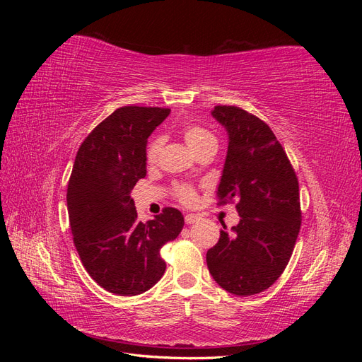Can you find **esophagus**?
I'll return each mask as SVG.
<instances>
[{"label": "esophagus", "mask_w": 362, "mask_h": 362, "mask_svg": "<svg viewBox=\"0 0 362 362\" xmlns=\"http://www.w3.org/2000/svg\"><path fill=\"white\" fill-rule=\"evenodd\" d=\"M199 218H201V217L196 216V214H185L184 221H185V223H187V225H192V223H194V222H198Z\"/></svg>", "instance_id": "1"}]
</instances>
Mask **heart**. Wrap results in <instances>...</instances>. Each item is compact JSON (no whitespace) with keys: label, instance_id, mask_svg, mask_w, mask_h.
Listing matches in <instances>:
<instances>
[{"label":"heart","instance_id":"heart-1","mask_svg":"<svg viewBox=\"0 0 362 362\" xmlns=\"http://www.w3.org/2000/svg\"><path fill=\"white\" fill-rule=\"evenodd\" d=\"M184 139L187 141V145L198 154V152L206 149V148H217V139L211 133L210 129H206L201 125H189L184 129ZM163 148V137H154L152 139L148 148H146V161L149 164L157 163L160 152ZM175 196H177L178 201L184 205H193L198 199V194L196 190L192 187L190 184H178L175 185Z\"/></svg>","mask_w":362,"mask_h":362}]
</instances>
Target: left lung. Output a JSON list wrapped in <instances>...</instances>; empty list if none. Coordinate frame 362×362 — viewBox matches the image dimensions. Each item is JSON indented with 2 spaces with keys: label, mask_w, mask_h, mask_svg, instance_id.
Instances as JSON below:
<instances>
[{
  "label": "left lung",
  "mask_w": 362,
  "mask_h": 362,
  "mask_svg": "<svg viewBox=\"0 0 362 362\" xmlns=\"http://www.w3.org/2000/svg\"><path fill=\"white\" fill-rule=\"evenodd\" d=\"M211 115L229 136L217 205L235 204L240 222L206 252V266L228 293L267 290L286 270L302 223L299 181L282 145L259 117L235 105Z\"/></svg>",
  "instance_id": "obj_1"
}]
</instances>
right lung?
I'll use <instances>...</instances> for the list:
<instances>
[{
	"label": "right lung",
	"mask_w": 362,
	"mask_h": 362,
	"mask_svg": "<svg viewBox=\"0 0 362 362\" xmlns=\"http://www.w3.org/2000/svg\"><path fill=\"white\" fill-rule=\"evenodd\" d=\"M170 108L125 105L92 129L76 152L68 184L74 245L92 279L117 296L145 293L161 279L160 249L184 226L166 206L154 221H137L129 193L146 177V141Z\"/></svg>",
	"instance_id": "obj_1"
}]
</instances>
